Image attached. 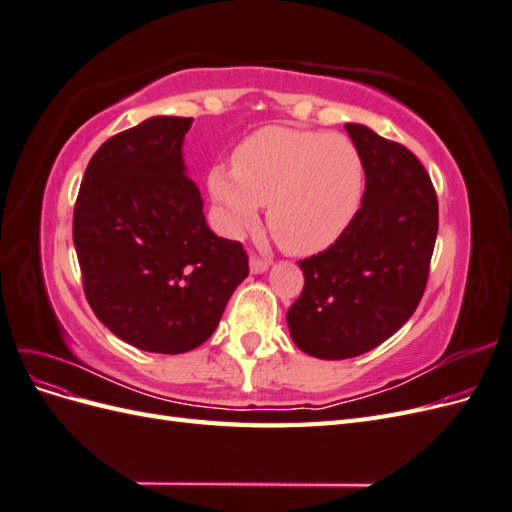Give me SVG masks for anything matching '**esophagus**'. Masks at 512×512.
I'll return each mask as SVG.
<instances>
[{"label":"esophagus","instance_id":"34e87169","mask_svg":"<svg viewBox=\"0 0 512 512\" xmlns=\"http://www.w3.org/2000/svg\"><path fill=\"white\" fill-rule=\"evenodd\" d=\"M250 269H252V273H265L269 269V260L252 256L250 258Z\"/></svg>","mask_w":512,"mask_h":512}]
</instances>
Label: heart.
I'll use <instances>...</instances> for the list:
<instances>
[{"label": "heart", "instance_id": "1", "mask_svg": "<svg viewBox=\"0 0 512 512\" xmlns=\"http://www.w3.org/2000/svg\"><path fill=\"white\" fill-rule=\"evenodd\" d=\"M207 185L230 235L254 228L260 205H269L275 241L294 256H312L342 239L359 215L365 164L344 134L265 126L232 151V168L209 170Z\"/></svg>", "mask_w": 512, "mask_h": 512}]
</instances>
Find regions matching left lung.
Instances as JSON below:
<instances>
[{"label": "left lung", "mask_w": 512, "mask_h": 512, "mask_svg": "<svg viewBox=\"0 0 512 512\" xmlns=\"http://www.w3.org/2000/svg\"><path fill=\"white\" fill-rule=\"evenodd\" d=\"M365 164L363 203L329 250L301 260L288 309L292 342L318 359H352L399 331L423 299L438 235V196L410 149L346 123Z\"/></svg>", "instance_id": "1"}]
</instances>
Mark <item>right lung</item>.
<instances>
[{"label": "right lung", "instance_id": "1", "mask_svg": "<svg viewBox=\"0 0 512 512\" xmlns=\"http://www.w3.org/2000/svg\"><path fill=\"white\" fill-rule=\"evenodd\" d=\"M190 126L192 117H151L108 138L74 205L87 303L104 327L147 352L205 344L250 273L243 245L213 235L185 177Z\"/></svg>", "mask_w": 512, "mask_h": 512}]
</instances>
